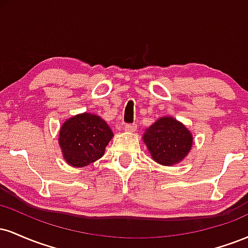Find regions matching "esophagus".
<instances>
[{
  "instance_id": "esophagus-1",
  "label": "esophagus",
  "mask_w": 248,
  "mask_h": 248,
  "mask_svg": "<svg viewBox=\"0 0 248 248\" xmlns=\"http://www.w3.org/2000/svg\"><path fill=\"white\" fill-rule=\"evenodd\" d=\"M136 128H138L136 124H124V129L126 130V132H134V130H136Z\"/></svg>"
}]
</instances>
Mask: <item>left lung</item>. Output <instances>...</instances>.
<instances>
[{
    "instance_id": "1",
    "label": "left lung",
    "mask_w": 248,
    "mask_h": 248,
    "mask_svg": "<svg viewBox=\"0 0 248 248\" xmlns=\"http://www.w3.org/2000/svg\"><path fill=\"white\" fill-rule=\"evenodd\" d=\"M143 142L153 160L162 166H173L187 155L192 147V134L183 124L163 116L146 130Z\"/></svg>"
}]
</instances>
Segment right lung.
Masks as SVG:
<instances>
[{
	"label": "right lung",
	"mask_w": 248,
	"mask_h": 248,
	"mask_svg": "<svg viewBox=\"0 0 248 248\" xmlns=\"http://www.w3.org/2000/svg\"><path fill=\"white\" fill-rule=\"evenodd\" d=\"M112 138V130L100 116L82 113L62 124L59 146L70 166L81 168L100 158Z\"/></svg>",
	"instance_id": "add662e5"
}]
</instances>
